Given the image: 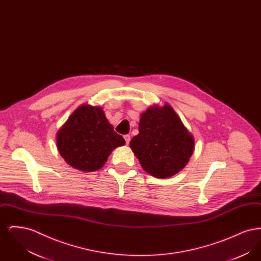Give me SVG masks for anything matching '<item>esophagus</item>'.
I'll list each match as a JSON object with an SVG mask.
<instances>
[{"instance_id": "34e87169", "label": "esophagus", "mask_w": 261, "mask_h": 261, "mask_svg": "<svg viewBox=\"0 0 261 261\" xmlns=\"http://www.w3.org/2000/svg\"><path fill=\"white\" fill-rule=\"evenodd\" d=\"M125 142H126V144L128 145L129 144V142H130V140H131V138H130V135H124Z\"/></svg>"}]
</instances>
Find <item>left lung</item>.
Returning a JSON list of instances; mask_svg holds the SVG:
<instances>
[{
    "instance_id": "obj_1",
    "label": "left lung",
    "mask_w": 261,
    "mask_h": 261,
    "mask_svg": "<svg viewBox=\"0 0 261 261\" xmlns=\"http://www.w3.org/2000/svg\"><path fill=\"white\" fill-rule=\"evenodd\" d=\"M194 146V138L167 103L142 113L139 134L130 141L143 169L156 178L171 177L184 168Z\"/></svg>"
}]
</instances>
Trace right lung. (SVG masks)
<instances>
[{"label":"right lung","instance_id":"1","mask_svg":"<svg viewBox=\"0 0 261 261\" xmlns=\"http://www.w3.org/2000/svg\"><path fill=\"white\" fill-rule=\"evenodd\" d=\"M124 144L102 110L86 105L69 116L57 135L58 149L65 162L87 172L102 167L112 149Z\"/></svg>","mask_w":261,"mask_h":261}]
</instances>
